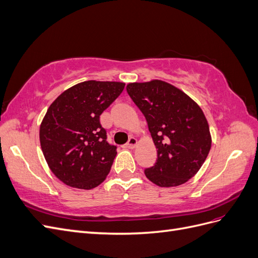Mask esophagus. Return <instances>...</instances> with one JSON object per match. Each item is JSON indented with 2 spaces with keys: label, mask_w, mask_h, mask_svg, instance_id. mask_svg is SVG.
I'll return each instance as SVG.
<instances>
[{
  "label": "esophagus",
  "mask_w": 258,
  "mask_h": 258,
  "mask_svg": "<svg viewBox=\"0 0 258 258\" xmlns=\"http://www.w3.org/2000/svg\"><path fill=\"white\" fill-rule=\"evenodd\" d=\"M137 144H138L137 139H136V138H130L128 143H127L126 145H124V147H127V148H135V147L137 146Z\"/></svg>",
  "instance_id": "34e87169"
}]
</instances>
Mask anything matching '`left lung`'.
Listing matches in <instances>:
<instances>
[{
	"label": "left lung",
	"mask_w": 258,
	"mask_h": 258,
	"mask_svg": "<svg viewBox=\"0 0 258 258\" xmlns=\"http://www.w3.org/2000/svg\"><path fill=\"white\" fill-rule=\"evenodd\" d=\"M127 92L145 116L157 160L145 169L160 187L182 185L196 174L211 148L209 123L200 106L173 85L154 80L130 83Z\"/></svg>",
	"instance_id": "left-lung-1"
}]
</instances>
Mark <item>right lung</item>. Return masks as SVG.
I'll use <instances>...</instances> for the list:
<instances>
[{"mask_svg":"<svg viewBox=\"0 0 258 258\" xmlns=\"http://www.w3.org/2000/svg\"><path fill=\"white\" fill-rule=\"evenodd\" d=\"M123 88L119 82H83L48 107L40 127L41 147L51 172L66 185L91 189L106 178L117 147L106 141L100 115Z\"/></svg>","mask_w":258,"mask_h":258,"instance_id":"1","label":"right lung"}]
</instances>
